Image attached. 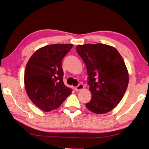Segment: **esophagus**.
<instances>
[{"label":"esophagus","instance_id":"esophagus-1","mask_svg":"<svg viewBox=\"0 0 149 149\" xmlns=\"http://www.w3.org/2000/svg\"><path fill=\"white\" fill-rule=\"evenodd\" d=\"M84 88V85L83 84H79L77 86H76V87L75 88V90L76 91H80V90H83Z\"/></svg>","mask_w":149,"mask_h":149}]
</instances>
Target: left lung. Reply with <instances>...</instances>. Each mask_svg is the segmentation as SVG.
<instances>
[{
    "label": "left lung",
    "instance_id": "left-lung-1",
    "mask_svg": "<svg viewBox=\"0 0 149 149\" xmlns=\"http://www.w3.org/2000/svg\"><path fill=\"white\" fill-rule=\"evenodd\" d=\"M88 75L91 99L87 108L96 114L111 111L122 100L127 88L129 74L118 50L102 43L76 47Z\"/></svg>",
    "mask_w": 149,
    "mask_h": 149
}]
</instances>
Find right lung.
<instances>
[{"label":"right lung","instance_id":"obj_1","mask_svg":"<svg viewBox=\"0 0 149 149\" xmlns=\"http://www.w3.org/2000/svg\"><path fill=\"white\" fill-rule=\"evenodd\" d=\"M72 44H52L38 49L28 61L24 73L25 89L31 101L49 112L58 108L71 94L63 80L61 61Z\"/></svg>","mask_w":149,"mask_h":149}]
</instances>
